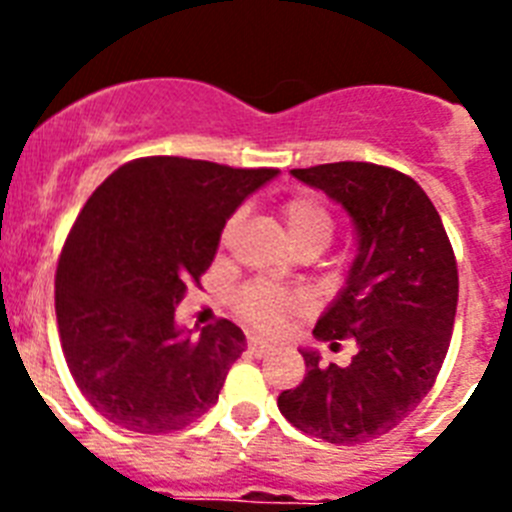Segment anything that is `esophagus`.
Instances as JSON below:
<instances>
[{"label": "esophagus", "mask_w": 512, "mask_h": 512, "mask_svg": "<svg viewBox=\"0 0 512 512\" xmlns=\"http://www.w3.org/2000/svg\"><path fill=\"white\" fill-rule=\"evenodd\" d=\"M269 343L266 341H259V338H251V341H248V351H251L253 356H264V354H269Z\"/></svg>", "instance_id": "1"}]
</instances>
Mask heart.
I'll return each instance as SVG.
<instances>
[{
	"mask_svg": "<svg viewBox=\"0 0 512 512\" xmlns=\"http://www.w3.org/2000/svg\"><path fill=\"white\" fill-rule=\"evenodd\" d=\"M282 215L289 238H292V243L300 251L302 248L320 251V248L328 246L330 238H333V230H336L333 215L325 207V202L315 197V194H297V197L287 200L282 205ZM238 225H241V212H235L225 223L220 241L228 243L235 235V230H238ZM233 307L248 325L271 336V333L284 330L289 318L310 310V297L305 292L284 289L277 287V284L251 282L235 292Z\"/></svg>",
	"mask_w": 512,
	"mask_h": 512,
	"instance_id": "b5f03b06",
	"label": "heart"
}]
</instances>
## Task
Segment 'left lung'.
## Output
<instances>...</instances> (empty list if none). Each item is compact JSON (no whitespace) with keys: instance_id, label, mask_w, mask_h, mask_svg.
<instances>
[{"instance_id":"1","label":"left lung","mask_w":512,"mask_h":512,"mask_svg":"<svg viewBox=\"0 0 512 512\" xmlns=\"http://www.w3.org/2000/svg\"><path fill=\"white\" fill-rule=\"evenodd\" d=\"M292 174L354 217L359 256L312 333L330 348L351 338L356 356L325 366L302 351L305 379L277 405L307 436L366 443L408 418L441 372L459 300L454 248L428 194L402 171L338 161Z\"/></svg>"}]
</instances>
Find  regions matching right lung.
Listing matches in <instances>:
<instances>
[{
    "mask_svg": "<svg viewBox=\"0 0 512 512\" xmlns=\"http://www.w3.org/2000/svg\"><path fill=\"white\" fill-rule=\"evenodd\" d=\"M274 176L146 156L94 189L58 259L56 320L76 387L110 423L161 436L217 402L246 336L225 318L184 336L174 307L200 287L225 220Z\"/></svg>",
    "mask_w": 512,
    "mask_h": 512,
    "instance_id": "right-lung-1",
    "label": "right lung"
}]
</instances>
